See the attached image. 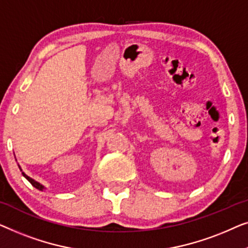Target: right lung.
<instances>
[{
	"instance_id": "right-lung-1",
	"label": "right lung",
	"mask_w": 248,
	"mask_h": 248,
	"mask_svg": "<svg viewBox=\"0 0 248 248\" xmlns=\"http://www.w3.org/2000/svg\"><path fill=\"white\" fill-rule=\"evenodd\" d=\"M19 169H20V170H21V167H20V166H19ZM22 175H23L24 177H26V179H27L28 181H29V182H30L31 184H32V186H33L34 187H36V189L40 190V191L45 190V186H43V184H40L39 182H37V181H34L33 179H31V177H30V176H28L26 173H23V172H22Z\"/></svg>"
}]
</instances>
